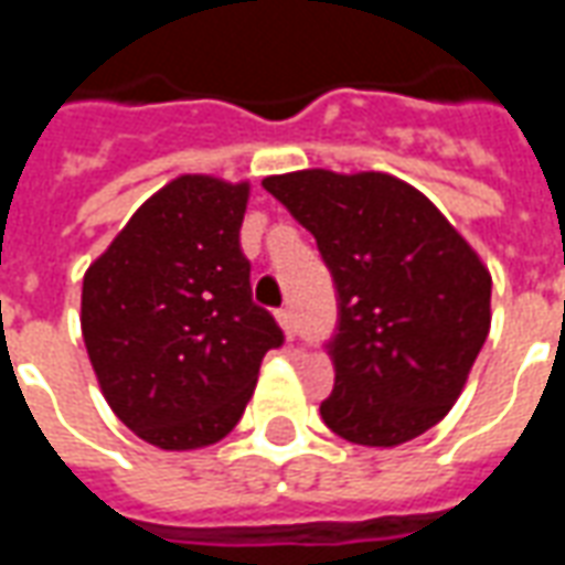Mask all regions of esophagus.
I'll return each instance as SVG.
<instances>
[{"label":"esophagus","mask_w":565,"mask_h":565,"mask_svg":"<svg viewBox=\"0 0 565 565\" xmlns=\"http://www.w3.org/2000/svg\"><path fill=\"white\" fill-rule=\"evenodd\" d=\"M278 323H281L284 335H287V339H294L296 320H294V311H290V308H281V311H278Z\"/></svg>","instance_id":"esophagus-1"}]
</instances>
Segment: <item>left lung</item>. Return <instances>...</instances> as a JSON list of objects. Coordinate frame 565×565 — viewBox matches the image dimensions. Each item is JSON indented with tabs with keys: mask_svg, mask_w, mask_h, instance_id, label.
Here are the masks:
<instances>
[{
	"mask_svg": "<svg viewBox=\"0 0 565 565\" xmlns=\"http://www.w3.org/2000/svg\"><path fill=\"white\" fill-rule=\"evenodd\" d=\"M263 186L315 235L339 296L323 424L366 448L436 426L490 332L493 281L481 257L393 174L302 169Z\"/></svg>",
	"mask_w": 565,
	"mask_h": 565,
	"instance_id": "left-lung-1",
	"label": "left lung"
}]
</instances>
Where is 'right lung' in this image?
I'll list each match as a JSON object with an SVG mask.
<instances>
[{"label":"right lung","mask_w":565,"mask_h":565,"mask_svg":"<svg viewBox=\"0 0 565 565\" xmlns=\"http://www.w3.org/2000/svg\"><path fill=\"white\" fill-rule=\"evenodd\" d=\"M250 184L181 174L84 275L81 332L105 399L162 450L221 441L284 342L238 245Z\"/></svg>","instance_id":"obj_1"}]
</instances>
